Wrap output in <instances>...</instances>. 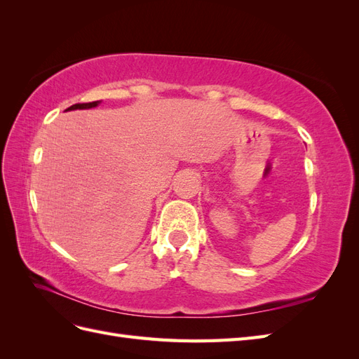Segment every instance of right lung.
<instances>
[{"label":"right lung","mask_w":359,"mask_h":359,"mask_svg":"<svg viewBox=\"0 0 359 359\" xmlns=\"http://www.w3.org/2000/svg\"><path fill=\"white\" fill-rule=\"evenodd\" d=\"M100 103H102L100 100H97V102H91V103H78V104H73V106L67 107V109L64 111V112H67V111H76V109H91V107L99 106Z\"/></svg>","instance_id":"add662e5"}]
</instances>
